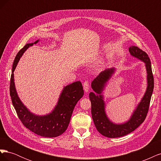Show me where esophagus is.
Instances as JSON below:
<instances>
[{"label":"esophagus","instance_id":"34e87169","mask_svg":"<svg viewBox=\"0 0 161 161\" xmlns=\"http://www.w3.org/2000/svg\"><path fill=\"white\" fill-rule=\"evenodd\" d=\"M83 88L85 92H88L89 91V83L88 80H86L83 83Z\"/></svg>","mask_w":161,"mask_h":161}]
</instances>
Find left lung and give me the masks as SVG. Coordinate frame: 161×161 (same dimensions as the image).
<instances>
[{
  "label": "left lung",
  "instance_id": "obj_1",
  "mask_svg": "<svg viewBox=\"0 0 161 161\" xmlns=\"http://www.w3.org/2000/svg\"><path fill=\"white\" fill-rule=\"evenodd\" d=\"M129 52L131 56L145 63L147 71L148 86L142 100L128 121L121 124H114L109 119L105 113V102L101 92L103 91L107 82L114 74L115 69L111 68L101 72L91 83L92 89L95 91L89 93L92 118L97 131L101 134L108 138L121 137L135 130L143 123L149 109L151 96L154 89V77L150 60L147 53L137 46L130 47Z\"/></svg>",
  "mask_w": 161,
  "mask_h": 161
}]
</instances>
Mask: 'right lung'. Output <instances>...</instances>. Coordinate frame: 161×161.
<instances>
[{"label":"right lung","mask_w":161,"mask_h":161,"mask_svg":"<svg viewBox=\"0 0 161 161\" xmlns=\"http://www.w3.org/2000/svg\"><path fill=\"white\" fill-rule=\"evenodd\" d=\"M38 41L27 43L17 53L14 58L11 76L10 95L19 119L27 128L39 136L53 138L61 135L66 130L73 110L77 102L83 96L84 91L80 81L75 82L64 86L54 109L46 115H34L27 109L17 95L14 86L13 72L23 53L29 47L36 44Z\"/></svg>","instance_id":"obj_1"}]
</instances>
